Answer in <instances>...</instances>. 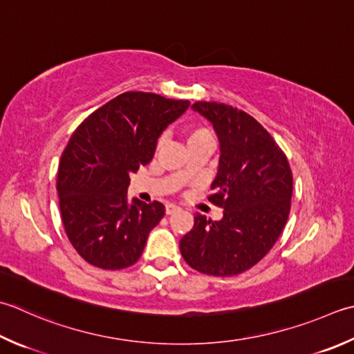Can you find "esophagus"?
I'll use <instances>...</instances> for the list:
<instances>
[{
  "instance_id": "1",
  "label": "esophagus",
  "mask_w": 354,
  "mask_h": 354,
  "mask_svg": "<svg viewBox=\"0 0 354 354\" xmlns=\"http://www.w3.org/2000/svg\"><path fill=\"white\" fill-rule=\"evenodd\" d=\"M176 212H181V207H178L175 204H167V205H165V213H167V214H173V213H176Z\"/></svg>"
}]
</instances>
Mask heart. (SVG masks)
<instances>
[{
    "label": "heart",
    "mask_w": 354,
    "mask_h": 354,
    "mask_svg": "<svg viewBox=\"0 0 354 354\" xmlns=\"http://www.w3.org/2000/svg\"><path fill=\"white\" fill-rule=\"evenodd\" d=\"M203 138H213L212 131L207 127L196 126V127H192V129L187 130V141H189V142L203 140Z\"/></svg>",
    "instance_id": "b5f03b06"
}]
</instances>
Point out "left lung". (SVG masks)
<instances>
[{
    "instance_id": "1",
    "label": "left lung",
    "mask_w": 354,
    "mask_h": 354,
    "mask_svg": "<svg viewBox=\"0 0 354 354\" xmlns=\"http://www.w3.org/2000/svg\"><path fill=\"white\" fill-rule=\"evenodd\" d=\"M192 107L213 124L219 138V169L209 201L224 209V218L212 221L196 213L179 248L199 273L236 276L258 264L286 227L292 169L273 136L244 110L207 101Z\"/></svg>"
}]
</instances>
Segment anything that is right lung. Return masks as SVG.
Instances as JSON below:
<instances>
[{"label":"right lung","mask_w":354,"mask_h":354,"mask_svg":"<svg viewBox=\"0 0 354 354\" xmlns=\"http://www.w3.org/2000/svg\"><path fill=\"white\" fill-rule=\"evenodd\" d=\"M189 106L185 100L126 92L73 131L61 155L57 190L67 238L88 264L122 270L140 259L165 207L140 199L129 204L130 173L151 161L159 135Z\"/></svg>","instance_id":"right-lung-1"}]
</instances>
